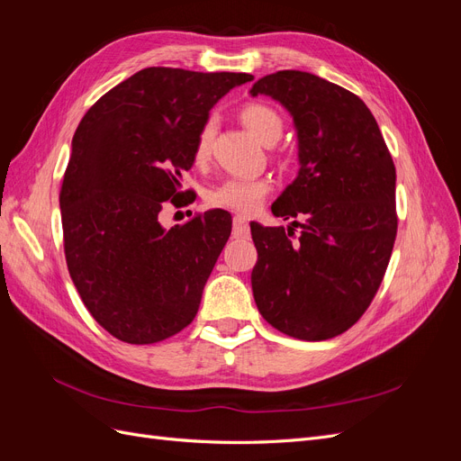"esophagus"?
Returning a JSON list of instances; mask_svg holds the SVG:
<instances>
[{"label":"esophagus","mask_w":461,"mask_h":461,"mask_svg":"<svg viewBox=\"0 0 461 461\" xmlns=\"http://www.w3.org/2000/svg\"><path fill=\"white\" fill-rule=\"evenodd\" d=\"M248 234H249L248 221L242 215H236L232 219V236L234 239H248Z\"/></svg>","instance_id":"esophagus-1"}]
</instances>
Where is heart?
Here are the masks:
<instances>
[{
    "label": "heart",
    "instance_id": "obj_1",
    "mask_svg": "<svg viewBox=\"0 0 461 461\" xmlns=\"http://www.w3.org/2000/svg\"><path fill=\"white\" fill-rule=\"evenodd\" d=\"M240 121L265 146H273L278 138H281L285 129L283 117L276 113V109H273L267 104L244 105L240 111ZM213 132L215 122L207 121L196 138V148H194V156H196L198 161L207 159L209 149H212ZM269 192V178H227L213 190H209L207 202L215 207L230 209V212H239L242 215H252L258 212Z\"/></svg>",
    "mask_w": 461,
    "mask_h": 461
}]
</instances>
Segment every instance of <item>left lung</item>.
<instances>
[{
  "instance_id": "left-lung-1",
  "label": "left lung",
  "mask_w": 461,
  "mask_h": 461,
  "mask_svg": "<svg viewBox=\"0 0 461 461\" xmlns=\"http://www.w3.org/2000/svg\"><path fill=\"white\" fill-rule=\"evenodd\" d=\"M294 121L298 175L271 205L302 219L288 232L252 221L258 263L252 290L269 325L300 340H327L369 308L393 254L396 169L367 105L352 92L303 71L259 78Z\"/></svg>"
}]
</instances>
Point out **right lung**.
<instances>
[{
    "label": "right lung",
    "instance_id": "add662e5",
    "mask_svg": "<svg viewBox=\"0 0 461 461\" xmlns=\"http://www.w3.org/2000/svg\"><path fill=\"white\" fill-rule=\"evenodd\" d=\"M246 73L148 67L82 117L59 194L67 267L92 317L129 344L173 337L196 317L232 219L209 209L163 229L209 111Z\"/></svg>",
    "mask_w": 461,
    "mask_h": 461
}]
</instances>
